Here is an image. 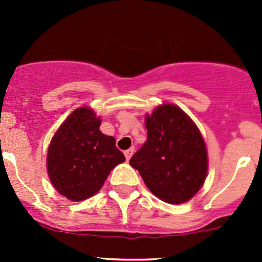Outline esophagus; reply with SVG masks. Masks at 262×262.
Segmentation results:
<instances>
[{
    "mask_svg": "<svg viewBox=\"0 0 262 262\" xmlns=\"http://www.w3.org/2000/svg\"><path fill=\"white\" fill-rule=\"evenodd\" d=\"M133 153H134V148H129V149L124 150V155H125L126 161L130 160V157H132V156H133Z\"/></svg>",
    "mask_w": 262,
    "mask_h": 262,
    "instance_id": "esophagus-1",
    "label": "esophagus"
}]
</instances>
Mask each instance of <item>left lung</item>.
Segmentation results:
<instances>
[{"mask_svg": "<svg viewBox=\"0 0 262 262\" xmlns=\"http://www.w3.org/2000/svg\"><path fill=\"white\" fill-rule=\"evenodd\" d=\"M147 141L129 163L148 189L170 204L191 199L204 184L208 153L202 133L179 106L162 104L146 116Z\"/></svg>", "mask_w": 262, "mask_h": 262, "instance_id": "1", "label": "left lung"}]
</instances>
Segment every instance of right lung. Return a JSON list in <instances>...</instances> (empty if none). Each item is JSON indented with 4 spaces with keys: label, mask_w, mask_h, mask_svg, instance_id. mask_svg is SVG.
Instances as JSON below:
<instances>
[{
    "label": "right lung",
    "mask_w": 262,
    "mask_h": 262,
    "mask_svg": "<svg viewBox=\"0 0 262 262\" xmlns=\"http://www.w3.org/2000/svg\"><path fill=\"white\" fill-rule=\"evenodd\" d=\"M101 119L91 107L76 109L50 141L47 170L53 186L72 202L96 194L110 171L125 161L115 138L100 132Z\"/></svg>",
    "instance_id": "obj_1"
}]
</instances>
